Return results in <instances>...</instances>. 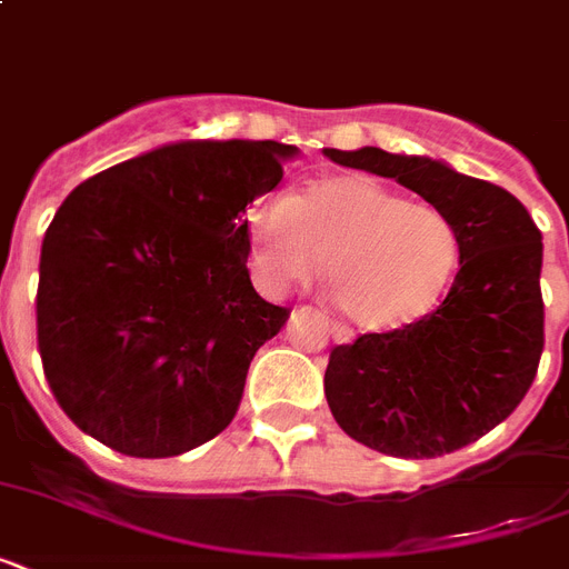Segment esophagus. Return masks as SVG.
I'll list each match as a JSON object with an SVG mask.
<instances>
[{
	"label": "esophagus",
	"instance_id": "34e87169",
	"mask_svg": "<svg viewBox=\"0 0 569 569\" xmlns=\"http://www.w3.org/2000/svg\"><path fill=\"white\" fill-rule=\"evenodd\" d=\"M330 333H333V342H339V346H346V342H351V339H355V333H351L348 328H342V325H337V321L330 325Z\"/></svg>",
	"mask_w": 569,
	"mask_h": 569
}]
</instances>
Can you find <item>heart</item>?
Listing matches in <instances>:
<instances>
[{"mask_svg":"<svg viewBox=\"0 0 569 569\" xmlns=\"http://www.w3.org/2000/svg\"><path fill=\"white\" fill-rule=\"evenodd\" d=\"M248 257L268 295L307 286L321 271L333 301L363 330H392L431 312L455 277L460 239L431 203L366 173L268 194L244 212Z\"/></svg>","mask_w":569,"mask_h":569,"instance_id":"b5f03b06","label":"heart"}]
</instances>
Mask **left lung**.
Returning a JSON list of instances; mask_svg holds the SVG:
<instances>
[{"label": "left lung", "mask_w": 569, "mask_h": 569, "mask_svg": "<svg viewBox=\"0 0 569 569\" xmlns=\"http://www.w3.org/2000/svg\"><path fill=\"white\" fill-rule=\"evenodd\" d=\"M325 156L401 182L449 214L460 239V268L437 310L330 351V413L348 437L392 458L463 449L513 413L538 372L543 236L511 191L442 159L380 147Z\"/></svg>", "instance_id": "1"}]
</instances>
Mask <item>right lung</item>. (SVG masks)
<instances>
[{
	"instance_id": "obj_1",
	"label": "right lung",
	"mask_w": 569,
	"mask_h": 569,
	"mask_svg": "<svg viewBox=\"0 0 569 569\" xmlns=\"http://www.w3.org/2000/svg\"><path fill=\"white\" fill-rule=\"evenodd\" d=\"M295 156L280 141H173L58 206L40 248L38 351L93 440L173 458L232 422L250 360L289 319L250 283L244 209Z\"/></svg>"
}]
</instances>
